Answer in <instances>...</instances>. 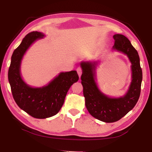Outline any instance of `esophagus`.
Segmentation results:
<instances>
[{
  "label": "esophagus",
  "mask_w": 152,
  "mask_h": 152,
  "mask_svg": "<svg viewBox=\"0 0 152 152\" xmlns=\"http://www.w3.org/2000/svg\"><path fill=\"white\" fill-rule=\"evenodd\" d=\"M76 70H77V72H78V74L79 77H80L81 75H82V68H80V67H78V68H77Z\"/></svg>",
  "instance_id": "34e87169"
}]
</instances>
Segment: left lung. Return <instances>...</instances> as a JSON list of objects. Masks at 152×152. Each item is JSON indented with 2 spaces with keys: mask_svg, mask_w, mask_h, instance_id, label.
Listing matches in <instances>:
<instances>
[{
  "mask_svg": "<svg viewBox=\"0 0 152 152\" xmlns=\"http://www.w3.org/2000/svg\"><path fill=\"white\" fill-rule=\"evenodd\" d=\"M113 38L115 41L113 49L127 55L132 64V82L124 96L112 99L100 92L94 82L96 63H81L83 70L81 83L86 109L92 117L105 123L117 121L135 107L140 96L142 81V70L137 50L125 36L116 34Z\"/></svg>",
  "mask_w": 152,
  "mask_h": 152,
  "instance_id": "left-lung-1",
  "label": "left lung"
}]
</instances>
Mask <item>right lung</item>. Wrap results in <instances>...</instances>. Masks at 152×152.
<instances>
[{
    "mask_svg": "<svg viewBox=\"0 0 152 152\" xmlns=\"http://www.w3.org/2000/svg\"><path fill=\"white\" fill-rule=\"evenodd\" d=\"M44 35L32 31L25 36L22 42L14 50L11 56L8 78L12 96L20 109L36 119L52 117L60 111L69 88L78 80L76 71L61 72L48 86L31 88L20 77V64L23 56L29 46Z\"/></svg>",
    "mask_w": 152,
    "mask_h": 152,
    "instance_id": "obj_1",
    "label": "right lung"
}]
</instances>
